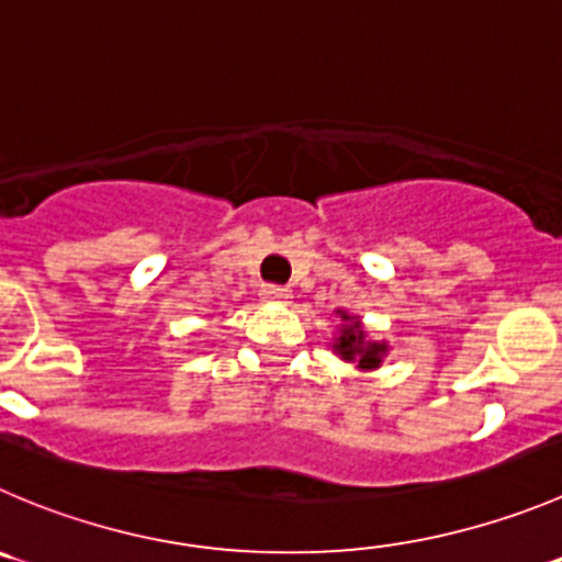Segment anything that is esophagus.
Segmentation results:
<instances>
[{"mask_svg": "<svg viewBox=\"0 0 562 562\" xmlns=\"http://www.w3.org/2000/svg\"><path fill=\"white\" fill-rule=\"evenodd\" d=\"M259 295L265 297L267 303H286V301H290V297H292L286 286H261Z\"/></svg>", "mask_w": 562, "mask_h": 562, "instance_id": "1", "label": "esophagus"}]
</instances>
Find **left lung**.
I'll return each mask as SVG.
<instances>
[{"label":"left lung","instance_id":"1","mask_svg":"<svg viewBox=\"0 0 562 562\" xmlns=\"http://www.w3.org/2000/svg\"><path fill=\"white\" fill-rule=\"evenodd\" d=\"M334 347L339 350L341 358H347V361L358 358V367H361V370H375V367L381 364L383 350H386V345H370V341H364L361 323L345 325V328H341L339 341H336Z\"/></svg>","mask_w":562,"mask_h":562}]
</instances>
